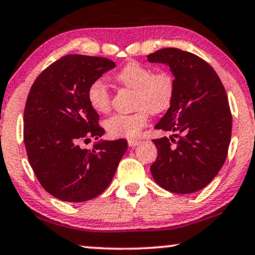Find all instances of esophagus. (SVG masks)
I'll use <instances>...</instances> for the list:
<instances>
[{"label": "esophagus", "instance_id": "1", "mask_svg": "<svg viewBox=\"0 0 255 255\" xmlns=\"http://www.w3.org/2000/svg\"><path fill=\"white\" fill-rule=\"evenodd\" d=\"M128 146H136V145H138V144L140 143V140H138V139H128Z\"/></svg>", "mask_w": 255, "mask_h": 255}]
</instances>
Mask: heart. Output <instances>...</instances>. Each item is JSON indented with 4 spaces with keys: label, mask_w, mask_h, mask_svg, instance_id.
Masks as SVG:
<instances>
[{
    "label": "heart",
    "mask_w": 255,
    "mask_h": 255,
    "mask_svg": "<svg viewBox=\"0 0 255 255\" xmlns=\"http://www.w3.org/2000/svg\"><path fill=\"white\" fill-rule=\"evenodd\" d=\"M116 80L123 87L134 90L133 108L128 115H115L104 123L111 137L134 138L146 127L150 115H161L174 103L176 83L169 71H157L142 62L128 61L116 74ZM87 102L97 113H108L112 106V96L108 85L97 79L87 89Z\"/></svg>",
    "instance_id": "b5f03b06"
}]
</instances>
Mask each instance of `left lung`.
Wrapping results in <instances>:
<instances>
[{
	"mask_svg": "<svg viewBox=\"0 0 255 255\" xmlns=\"http://www.w3.org/2000/svg\"><path fill=\"white\" fill-rule=\"evenodd\" d=\"M147 60L169 65L176 83L174 103L155 127L174 134L153 139L158 156L150 170L168 191L195 193L227 158L233 122L227 93L214 68L193 53L162 48Z\"/></svg>",
	"mask_w": 255,
	"mask_h": 255,
	"instance_id": "1",
	"label": "left lung"
}]
</instances>
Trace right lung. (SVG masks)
Returning <instances> with one entry per match:
<instances>
[{
	"label": "right lung",
	"instance_id": "add662e5",
	"mask_svg": "<svg viewBox=\"0 0 255 255\" xmlns=\"http://www.w3.org/2000/svg\"><path fill=\"white\" fill-rule=\"evenodd\" d=\"M116 67L106 58L62 56L31 85L23 115L28 161L46 191L66 202H85L111 183L128 149L125 139L99 142L92 150L80 142L98 139L104 128L87 102V89Z\"/></svg>",
	"mask_w": 255,
	"mask_h": 255
}]
</instances>
